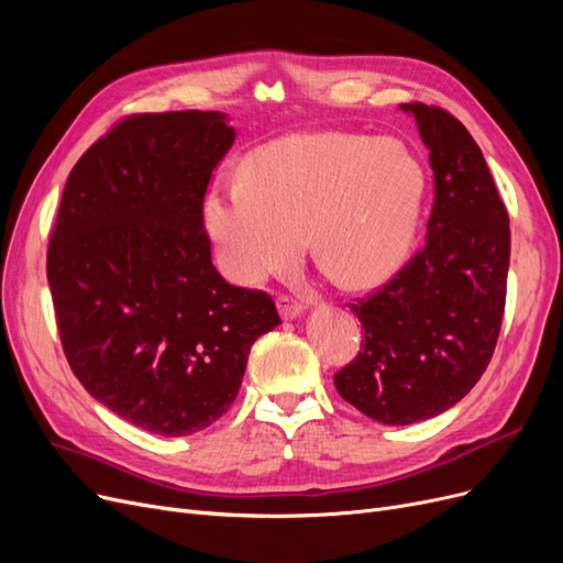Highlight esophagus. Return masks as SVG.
I'll return each instance as SVG.
<instances>
[{
	"instance_id": "esophagus-1",
	"label": "esophagus",
	"mask_w": 563,
	"mask_h": 563,
	"mask_svg": "<svg viewBox=\"0 0 563 563\" xmlns=\"http://www.w3.org/2000/svg\"><path fill=\"white\" fill-rule=\"evenodd\" d=\"M277 308H279V314H282L284 319H294V317L302 314L305 305H302L300 300L291 298V296H279V300H277Z\"/></svg>"
}]
</instances>
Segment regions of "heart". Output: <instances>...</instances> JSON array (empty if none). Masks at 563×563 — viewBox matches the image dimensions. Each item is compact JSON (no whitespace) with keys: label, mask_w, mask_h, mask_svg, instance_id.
<instances>
[{"label":"heart","mask_w":563,"mask_h":563,"mask_svg":"<svg viewBox=\"0 0 563 563\" xmlns=\"http://www.w3.org/2000/svg\"><path fill=\"white\" fill-rule=\"evenodd\" d=\"M428 176L395 139L298 133L218 178L203 220L218 263L236 284H258L296 263L310 234L314 261L343 286L395 275L413 244Z\"/></svg>","instance_id":"b5f03b06"}]
</instances>
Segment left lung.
<instances>
[{
  "label": "left lung",
  "mask_w": 563,
  "mask_h": 563,
  "mask_svg": "<svg viewBox=\"0 0 563 563\" xmlns=\"http://www.w3.org/2000/svg\"><path fill=\"white\" fill-rule=\"evenodd\" d=\"M401 108L430 150L428 234L395 277L350 302L362 350L333 376L340 397L385 424L444 413L482 378L500 335L509 267V218L479 145L444 108Z\"/></svg>",
  "instance_id": "obj_1"
}]
</instances>
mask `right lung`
Masks as SVG:
<instances>
[{"label":"right lung","mask_w":563,"mask_h":563,"mask_svg":"<svg viewBox=\"0 0 563 563\" xmlns=\"http://www.w3.org/2000/svg\"><path fill=\"white\" fill-rule=\"evenodd\" d=\"M234 143L220 112L129 114L67 176L46 251L65 360L119 418L162 437L211 428L240 391L275 300L211 263L203 199Z\"/></svg>","instance_id":"1"}]
</instances>
